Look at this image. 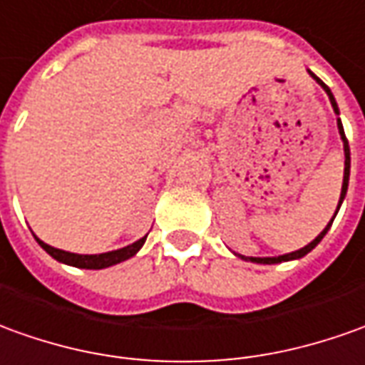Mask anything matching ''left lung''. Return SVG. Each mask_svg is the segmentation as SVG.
I'll return each instance as SVG.
<instances>
[{
  "mask_svg": "<svg viewBox=\"0 0 365 365\" xmlns=\"http://www.w3.org/2000/svg\"><path fill=\"white\" fill-rule=\"evenodd\" d=\"M307 73L312 76V78L318 81V86H322V89L328 93L329 98V103H331V108H334V111H336V115H339V110H338V103H336V98H334V93L329 91V88L322 81V79L314 73V71H309L307 69ZM338 131H339V138H341V141H344V155H346V162H344V182H341V193H339V202H338V210L339 205H341V202H344V197H346V192H348V183H349V145H348V140H346V133H344V125H341V120L338 118ZM338 210H336V214H338ZM336 214H334V217H336ZM334 217L329 220V224L319 232V235L314 240V242H309L307 245H304L302 250H296V252H292V254H284V255H274V257H245V255H240L242 259H245V262H254V264H264V266H272V264H282V262H289V259H299V257H304L306 254H309L316 245L324 240V235L328 234V230L331 227V222H334ZM237 255V254H235Z\"/></svg>",
  "mask_w": 365,
  "mask_h": 365,
  "instance_id": "8db88e82",
  "label": "left lung"
}]
</instances>
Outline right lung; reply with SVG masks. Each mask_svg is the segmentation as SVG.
I'll return each mask as SVG.
<instances>
[{"label": "right lung", "mask_w": 365, "mask_h": 365, "mask_svg": "<svg viewBox=\"0 0 365 365\" xmlns=\"http://www.w3.org/2000/svg\"><path fill=\"white\" fill-rule=\"evenodd\" d=\"M34 237H36L37 244L41 245L47 254L51 255L53 259L61 262V264H66V266L81 267V269H103V267L115 266V264H121V262L133 257V255L141 250V245L145 244V237H148V235H143L141 240H138V242H133V244L130 245H125V247L113 250V252H106V254H71V252H66V250H58V247L47 245L46 242H41L37 235H34Z\"/></svg>", "instance_id": "right-lung-1"}]
</instances>
